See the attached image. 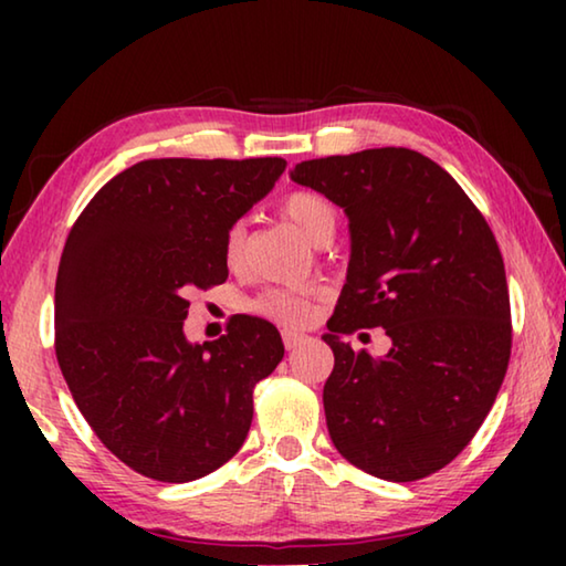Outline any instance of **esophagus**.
Returning a JSON list of instances; mask_svg holds the SVG:
<instances>
[{
  "instance_id": "esophagus-1",
  "label": "esophagus",
  "mask_w": 566,
  "mask_h": 566,
  "mask_svg": "<svg viewBox=\"0 0 566 566\" xmlns=\"http://www.w3.org/2000/svg\"><path fill=\"white\" fill-rule=\"evenodd\" d=\"M282 342H284V347L292 352V349L300 347V344H304L306 337H304V334H296V332H282Z\"/></svg>"
}]
</instances>
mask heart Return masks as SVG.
<instances>
[{"instance_id": "1", "label": "heart", "mask_w": 566, "mask_h": 566, "mask_svg": "<svg viewBox=\"0 0 566 566\" xmlns=\"http://www.w3.org/2000/svg\"><path fill=\"white\" fill-rule=\"evenodd\" d=\"M282 217L300 232L306 242L322 244L332 242L337 232L339 212L329 197L314 189H296L290 191L280 202ZM244 242L247 229L242 222L229 224L222 239V254L227 266L237 270L244 260ZM317 290H266L256 300L249 302V310L262 317L272 319L282 327L302 329L317 317Z\"/></svg>"}]
</instances>
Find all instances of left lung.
<instances>
[{
    "label": "left lung",
    "mask_w": 566,
    "mask_h": 566,
    "mask_svg": "<svg viewBox=\"0 0 566 566\" xmlns=\"http://www.w3.org/2000/svg\"><path fill=\"white\" fill-rule=\"evenodd\" d=\"M296 185L349 217L347 284L324 342V415L337 452L387 482H417L472 442L512 354L500 244L452 175L405 147L302 161ZM381 326L385 358L344 333Z\"/></svg>",
    "instance_id": "8db88e82"
}]
</instances>
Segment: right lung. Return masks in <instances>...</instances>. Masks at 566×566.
<instances>
[{
  "instance_id": "right-lung-1",
  "label": "right lung",
  "mask_w": 566,
  "mask_h": 566,
  "mask_svg": "<svg viewBox=\"0 0 566 566\" xmlns=\"http://www.w3.org/2000/svg\"><path fill=\"white\" fill-rule=\"evenodd\" d=\"M286 161L145 159L109 179L66 237L54 352L76 407L109 452L157 482H191L244 444L256 381L284 357L274 324L237 314L185 337L187 292L227 282L222 239Z\"/></svg>"
}]
</instances>
